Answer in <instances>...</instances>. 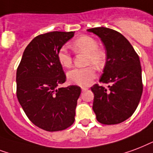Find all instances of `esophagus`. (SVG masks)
Returning a JSON list of instances; mask_svg holds the SVG:
<instances>
[{"instance_id":"esophagus-1","label":"esophagus","mask_w":153,"mask_h":153,"mask_svg":"<svg viewBox=\"0 0 153 153\" xmlns=\"http://www.w3.org/2000/svg\"><path fill=\"white\" fill-rule=\"evenodd\" d=\"M88 89V88L86 87H82L81 88V90H82V92H84V91H86V90Z\"/></svg>"}]
</instances>
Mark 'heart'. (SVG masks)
<instances>
[{"label":"heart","mask_w":153,"mask_h":153,"mask_svg":"<svg viewBox=\"0 0 153 153\" xmlns=\"http://www.w3.org/2000/svg\"><path fill=\"white\" fill-rule=\"evenodd\" d=\"M72 47L76 53H86L85 65H92L95 68H102L105 62V53L98 49V44L95 39L88 36H82L76 39L72 43ZM56 57L59 63L65 68L72 65V56L65 47L60 48ZM96 73L91 66L83 68H73L67 73L68 81L79 86H87L95 78Z\"/></svg>","instance_id":"heart-1"}]
</instances>
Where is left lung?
Segmentation results:
<instances>
[{"label": "left lung", "mask_w": 153, "mask_h": 153, "mask_svg": "<svg viewBox=\"0 0 153 153\" xmlns=\"http://www.w3.org/2000/svg\"><path fill=\"white\" fill-rule=\"evenodd\" d=\"M102 41L106 62L100 82L91 88L94 94L93 109L97 120L104 125H117L128 119L136 111L143 92L140 58L129 41L111 28L87 29Z\"/></svg>", "instance_id": "1"}]
</instances>
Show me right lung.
<instances>
[{
    "mask_svg": "<svg viewBox=\"0 0 153 153\" xmlns=\"http://www.w3.org/2000/svg\"><path fill=\"white\" fill-rule=\"evenodd\" d=\"M75 32H50L36 36L24 51L16 70V97L24 112L40 128L56 132L70 127L81 89L60 88L66 76L56 57Z\"/></svg>",
    "mask_w": 153,
    "mask_h": 153,
    "instance_id": "obj_1",
    "label": "right lung"
}]
</instances>
